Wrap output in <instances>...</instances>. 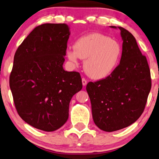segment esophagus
Here are the masks:
<instances>
[{"mask_svg": "<svg viewBox=\"0 0 159 159\" xmlns=\"http://www.w3.org/2000/svg\"><path fill=\"white\" fill-rule=\"evenodd\" d=\"M82 84H83V86H86V84H87V80L85 79H82Z\"/></svg>", "mask_w": 159, "mask_h": 159, "instance_id": "obj_1", "label": "esophagus"}]
</instances>
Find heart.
Returning a JSON list of instances; mask_svg holds the SVG:
<instances>
[{
	"label": "heart",
	"instance_id": "1",
	"mask_svg": "<svg viewBox=\"0 0 159 159\" xmlns=\"http://www.w3.org/2000/svg\"><path fill=\"white\" fill-rule=\"evenodd\" d=\"M66 56L74 65L79 58L85 59L84 68L90 78L95 80L106 79L117 68L122 55L119 43L98 33L80 37L75 41L74 48L66 50Z\"/></svg>",
	"mask_w": 159,
	"mask_h": 159
}]
</instances>
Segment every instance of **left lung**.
Segmentation results:
<instances>
[{
	"label": "left lung",
	"instance_id": "8db88e82",
	"mask_svg": "<svg viewBox=\"0 0 159 159\" xmlns=\"http://www.w3.org/2000/svg\"><path fill=\"white\" fill-rule=\"evenodd\" d=\"M120 64L103 80L89 82L86 91L91 103L93 119L104 131L124 129L136 122L143 112L151 88V73L134 35L122 27Z\"/></svg>",
	"mask_w": 159,
	"mask_h": 159
}]
</instances>
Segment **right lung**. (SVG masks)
Listing matches in <instances>:
<instances>
[{"instance_id":"add662e5","label":"right lung","mask_w":159,"mask_h":159,"mask_svg":"<svg viewBox=\"0 0 159 159\" xmlns=\"http://www.w3.org/2000/svg\"><path fill=\"white\" fill-rule=\"evenodd\" d=\"M70 34L66 23L35 28L14 56L10 88L20 118L44 131H53L68 118L72 97L82 89L80 73L63 69Z\"/></svg>"}]
</instances>
